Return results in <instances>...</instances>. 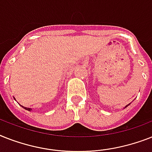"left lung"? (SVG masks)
<instances>
[{"label": "left lung", "mask_w": 152, "mask_h": 152, "mask_svg": "<svg viewBox=\"0 0 152 152\" xmlns=\"http://www.w3.org/2000/svg\"><path fill=\"white\" fill-rule=\"evenodd\" d=\"M129 104H130V103H129V104H127V105H126V106H125V108H126V107H127V106H129Z\"/></svg>", "instance_id": "1"}]
</instances>
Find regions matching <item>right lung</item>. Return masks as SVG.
<instances>
[{
	"mask_svg": "<svg viewBox=\"0 0 152 152\" xmlns=\"http://www.w3.org/2000/svg\"><path fill=\"white\" fill-rule=\"evenodd\" d=\"M14 99H15V98H14ZM21 105V104H20ZM22 106V105H21ZM22 107H23V108H24V109H26V110H27V111H29V112H31L32 111V108H26V107H24V106H22Z\"/></svg>",
	"mask_w": 152,
	"mask_h": 152,
	"instance_id": "obj_1",
	"label": "right lung"
}]
</instances>
